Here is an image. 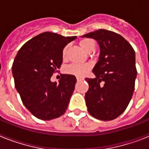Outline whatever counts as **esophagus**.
<instances>
[{
    "label": "esophagus",
    "instance_id": "1",
    "mask_svg": "<svg viewBox=\"0 0 149 149\" xmlns=\"http://www.w3.org/2000/svg\"><path fill=\"white\" fill-rule=\"evenodd\" d=\"M83 80H84V79L81 78V77H77V81H83Z\"/></svg>",
    "mask_w": 149,
    "mask_h": 149
}]
</instances>
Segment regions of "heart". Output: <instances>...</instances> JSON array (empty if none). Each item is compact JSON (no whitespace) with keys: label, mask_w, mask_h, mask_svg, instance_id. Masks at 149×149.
<instances>
[{"label":"heart","mask_w":149,"mask_h":149,"mask_svg":"<svg viewBox=\"0 0 149 149\" xmlns=\"http://www.w3.org/2000/svg\"><path fill=\"white\" fill-rule=\"evenodd\" d=\"M79 45L84 51L91 52L95 48V42L90 39H84L80 41ZM67 47H65L63 51V58L66 56ZM90 64H71L65 68V72L70 74H73L77 77H84L86 75L91 69Z\"/></svg>","instance_id":"heart-1"}]
</instances>
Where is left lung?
Returning <instances> with one entry per match:
<instances>
[{
	"mask_svg": "<svg viewBox=\"0 0 149 149\" xmlns=\"http://www.w3.org/2000/svg\"><path fill=\"white\" fill-rule=\"evenodd\" d=\"M98 42V61L93 69L95 78H86L89 89L85 94L89 113L95 119L110 121L127 108L135 87V51L122 36L100 29L82 36Z\"/></svg>",
	"mask_w": 149,
	"mask_h": 149,
	"instance_id": "1",
	"label": "left lung"
}]
</instances>
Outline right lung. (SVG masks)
<instances>
[{
    "label": "right lung",
    "mask_w": 149,
    "mask_h": 149,
    "mask_svg": "<svg viewBox=\"0 0 149 149\" xmlns=\"http://www.w3.org/2000/svg\"><path fill=\"white\" fill-rule=\"evenodd\" d=\"M77 36L45 32L27 41L18 51L12 72L26 108L36 118L51 120L65 113L77 79L61 74L59 84L51 77L63 63V51Z\"/></svg>",
    "instance_id": "right-lung-1"
}]
</instances>
